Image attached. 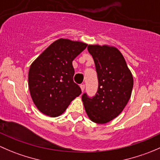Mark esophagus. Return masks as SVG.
Instances as JSON below:
<instances>
[{
  "instance_id": "esophagus-1",
  "label": "esophagus",
  "mask_w": 160,
  "mask_h": 160,
  "mask_svg": "<svg viewBox=\"0 0 160 160\" xmlns=\"http://www.w3.org/2000/svg\"><path fill=\"white\" fill-rule=\"evenodd\" d=\"M80 88H81L82 92H83V90H84V89H85V85L84 84H81V85H80Z\"/></svg>"
}]
</instances>
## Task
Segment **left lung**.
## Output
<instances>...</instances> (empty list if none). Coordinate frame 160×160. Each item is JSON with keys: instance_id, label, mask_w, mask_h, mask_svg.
<instances>
[{"instance_id": "8db88e82", "label": "left lung", "mask_w": 160, "mask_h": 160, "mask_svg": "<svg viewBox=\"0 0 160 160\" xmlns=\"http://www.w3.org/2000/svg\"><path fill=\"white\" fill-rule=\"evenodd\" d=\"M88 49L96 67L98 89L91 98L83 93L82 101L92 122L105 124L118 116L128 104L133 88V77L117 48L89 45Z\"/></svg>"}]
</instances>
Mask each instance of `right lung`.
I'll return each instance as SVG.
<instances>
[{"mask_svg": "<svg viewBox=\"0 0 160 160\" xmlns=\"http://www.w3.org/2000/svg\"><path fill=\"white\" fill-rule=\"evenodd\" d=\"M87 46L82 42L59 38L32 62L28 71V88L34 104L42 113L57 117L81 93L72 80V62Z\"/></svg>", "mask_w": 160, "mask_h": 160, "instance_id": "right-lung-1", "label": "right lung"}]
</instances>
